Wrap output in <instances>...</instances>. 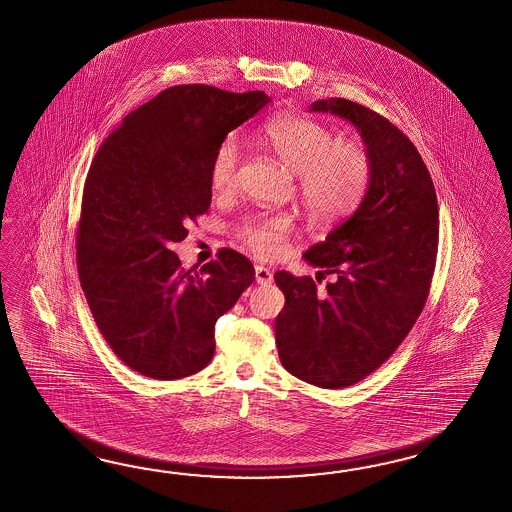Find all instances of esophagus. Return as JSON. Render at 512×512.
<instances>
[{"label":"esophagus","mask_w":512,"mask_h":512,"mask_svg":"<svg viewBox=\"0 0 512 512\" xmlns=\"http://www.w3.org/2000/svg\"><path fill=\"white\" fill-rule=\"evenodd\" d=\"M254 273H256V282L258 284H262V286H267V284H271L273 282V273H271V269H267V267H263V265H256V269H254Z\"/></svg>","instance_id":"esophagus-1"}]
</instances>
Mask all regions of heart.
<instances>
[{"label":"heart","mask_w":512,"mask_h":512,"mask_svg":"<svg viewBox=\"0 0 512 512\" xmlns=\"http://www.w3.org/2000/svg\"><path fill=\"white\" fill-rule=\"evenodd\" d=\"M260 143L280 163L297 174L304 210L317 221H334L354 210L371 178V161L356 143H336V135L312 118H273L263 126ZM241 146L237 137H226L217 146L210 165V184L228 191L236 182ZM289 232L284 217H258L241 226L239 236L262 258L276 256Z\"/></svg>","instance_id":"b5f03b06"}]
</instances>
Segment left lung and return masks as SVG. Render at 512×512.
<instances>
[{
  "label": "left lung",
  "instance_id": "left-lung-1",
  "mask_svg": "<svg viewBox=\"0 0 512 512\" xmlns=\"http://www.w3.org/2000/svg\"><path fill=\"white\" fill-rule=\"evenodd\" d=\"M314 113L353 124L371 161L366 195L353 215L302 254L334 275L275 273L286 304L276 317L282 366L321 388H345L382 366L407 338L429 295L438 245L433 180L407 135L379 113L343 98Z\"/></svg>",
  "mask_w": 512,
  "mask_h": 512
}]
</instances>
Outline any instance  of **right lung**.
Masks as SVG:
<instances>
[{"instance_id": "obj_1", "label": "right lung", "mask_w": 512, "mask_h": 512, "mask_svg": "<svg viewBox=\"0 0 512 512\" xmlns=\"http://www.w3.org/2000/svg\"><path fill=\"white\" fill-rule=\"evenodd\" d=\"M269 102L262 91L176 85L122 118L94 156L76 239L79 280L109 347L145 377L182 379L208 366L217 319L254 280L236 250L185 273L171 245L210 208L217 146Z\"/></svg>"}]
</instances>
